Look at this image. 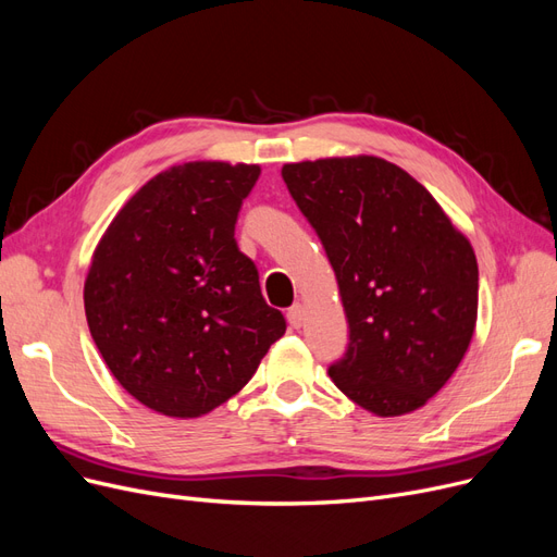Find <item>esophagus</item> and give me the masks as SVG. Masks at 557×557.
Segmentation results:
<instances>
[{"label":"esophagus","mask_w":557,"mask_h":557,"mask_svg":"<svg viewBox=\"0 0 557 557\" xmlns=\"http://www.w3.org/2000/svg\"><path fill=\"white\" fill-rule=\"evenodd\" d=\"M288 323H290V327H295V330L305 325V307H301V305L290 307V309H288Z\"/></svg>","instance_id":"esophagus-1"}]
</instances>
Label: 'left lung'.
I'll list each match as a JSON object with an SVG mask.
<instances>
[{
  "mask_svg": "<svg viewBox=\"0 0 557 557\" xmlns=\"http://www.w3.org/2000/svg\"><path fill=\"white\" fill-rule=\"evenodd\" d=\"M334 269L348 320L339 391L381 418L425 407L476 330L474 248L423 185L376 156L283 164Z\"/></svg>",
  "mask_w": 557,
  "mask_h": 557,
  "instance_id": "left-lung-1",
  "label": "left lung"
}]
</instances>
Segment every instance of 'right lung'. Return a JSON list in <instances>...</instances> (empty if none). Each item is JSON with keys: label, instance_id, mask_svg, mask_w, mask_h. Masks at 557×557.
I'll return each mask as SVG.
<instances>
[{"label": "right lung", "instance_id": "add662e5", "mask_svg": "<svg viewBox=\"0 0 557 557\" xmlns=\"http://www.w3.org/2000/svg\"><path fill=\"white\" fill-rule=\"evenodd\" d=\"M260 164L195 160L144 183L88 267L92 339L125 391L166 418H199L256 374L285 318L264 301L234 225Z\"/></svg>", "mask_w": 557, "mask_h": 557}]
</instances>
